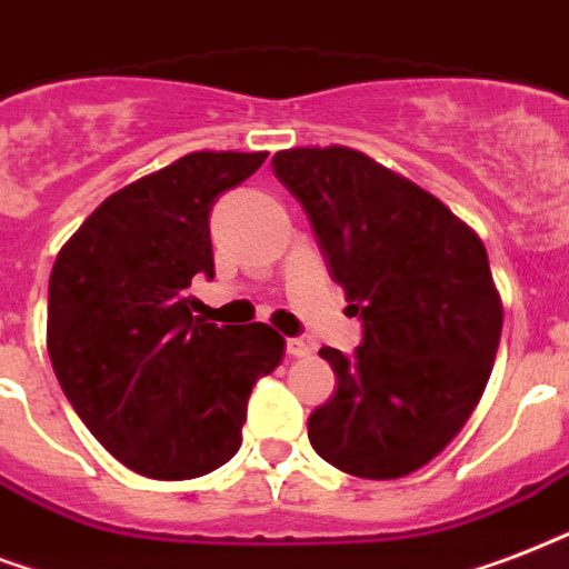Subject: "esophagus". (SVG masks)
Wrapping results in <instances>:
<instances>
[{
	"mask_svg": "<svg viewBox=\"0 0 569 569\" xmlns=\"http://www.w3.org/2000/svg\"><path fill=\"white\" fill-rule=\"evenodd\" d=\"M311 350H315V347L308 345L306 338H290V341H288V356H293V359L311 356Z\"/></svg>",
	"mask_w": 569,
	"mask_h": 569,
	"instance_id": "obj_1",
	"label": "esophagus"
}]
</instances>
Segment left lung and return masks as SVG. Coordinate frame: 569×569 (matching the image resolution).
<instances>
[{"label":"left lung","instance_id":"1","mask_svg":"<svg viewBox=\"0 0 569 569\" xmlns=\"http://www.w3.org/2000/svg\"><path fill=\"white\" fill-rule=\"evenodd\" d=\"M272 171L365 326L353 356L320 350L338 391L311 412L308 439L356 478L412 475L463 430L496 362L505 315L481 237L345 144L279 151Z\"/></svg>","mask_w":569,"mask_h":569}]
</instances>
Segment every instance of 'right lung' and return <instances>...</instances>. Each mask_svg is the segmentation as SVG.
Segmentation results:
<instances>
[{
    "label": "right lung",
    "instance_id": "add662e5",
    "mask_svg": "<svg viewBox=\"0 0 569 569\" xmlns=\"http://www.w3.org/2000/svg\"><path fill=\"white\" fill-rule=\"evenodd\" d=\"M267 153L196 151L118 189L61 246L47 350L82 425L153 481H189L243 442L258 377L284 356L267 323L196 317V276L213 279L210 210Z\"/></svg>",
    "mask_w": 569,
    "mask_h": 569
}]
</instances>
